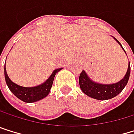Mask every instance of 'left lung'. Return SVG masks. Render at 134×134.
Returning <instances> with one entry per match:
<instances>
[{
  "label": "left lung",
  "mask_w": 134,
  "mask_h": 134,
  "mask_svg": "<svg viewBox=\"0 0 134 134\" xmlns=\"http://www.w3.org/2000/svg\"><path fill=\"white\" fill-rule=\"evenodd\" d=\"M114 39L121 45V48L124 50L121 44L115 38ZM124 51L125 52V50ZM130 75V63L129 62L128 70L125 77L121 80H120L119 82H117L116 83L102 84V83H98L96 82H94L89 78L88 75H87V73L83 70L80 75L79 83H80V86L82 92L87 96H88L96 100H106L113 98V97L117 96L120 92H121V91L124 89V87L126 86L129 81Z\"/></svg>",
  "instance_id": "1"
}]
</instances>
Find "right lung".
<instances>
[{
	"label": "right lung",
	"instance_id": "add662e5",
	"mask_svg": "<svg viewBox=\"0 0 134 134\" xmlns=\"http://www.w3.org/2000/svg\"><path fill=\"white\" fill-rule=\"evenodd\" d=\"M63 68L55 69L52 72L51 76L43 83L36 87H25L16 84L9 78L5 69V64H4V78H5V82L9 87V90L13 93L14 96H16L18 99H20L24 102L33 103V102L38 101L45 98L46 96H47L52 87L54 78L56 73H58Z\"/></svg>",
	"mask_w": 134,
	"mask_h": 134
}]
</instances>
